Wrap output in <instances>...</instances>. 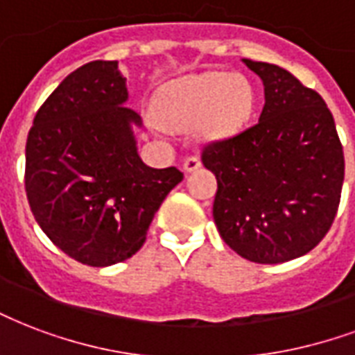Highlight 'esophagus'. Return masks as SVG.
<instances>
[{
	"mask_svg": "<svg viewBox=\"0 0 355 355\" xmlns=\"http://www.w3.org/2000/svg\"><path fill=\"white\" fill-rule=\"evenodd\" d=\"M201 167V159L198 156H188L184 159V171L186 173H191V171H196Z\"/></svg>",
	"mask_w": 355,
	"mask_h": 355,
	"instance_id": "34e87169",
	"label": "esophagus"
}]
</instances>
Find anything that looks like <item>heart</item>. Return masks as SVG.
<instances>
[{
    "mask_svg": "<svg viewBox=\"0 0 355 355\" xmlns=\"http://www.w3.org/2000/svg\"><path fill=\"white\" fill-rule=\"evenodd\" d=\"M248 80L225 71H211L169 84L157 97V122L173 131H188L201 124L207 139L237 133L252 112Z\"/></svg>",
    "mask_w": 355,
    "mask_h": 355,
    "instance_id": "b5f03b06",
    "label": "heart"
}]
</instances>
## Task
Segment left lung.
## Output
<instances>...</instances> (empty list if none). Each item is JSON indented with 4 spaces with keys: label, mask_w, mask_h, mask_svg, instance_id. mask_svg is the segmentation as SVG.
<instances>
[{
    "label": "left lung",
    "mask_w": 355,
    "mask_h": 355,
    "mask_svg": "<svg viewBox=\"0 0 355 355\" xmlns=\"http://www.w3.org/2000/svg\"><path fill=\"white\" fill-rule=\"evenodd\" d=\"M261 80L258 124L205 144L218 182L212 216L220 237L254 263H284L311 252L331 227L345 154L331 111L290 71L243 60Z\"/></svg>",
    "instance_id": "left-lung-1"
}]
</instances>
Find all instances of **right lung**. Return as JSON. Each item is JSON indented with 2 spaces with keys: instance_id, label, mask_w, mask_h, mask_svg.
Wrapping results in <instances>:
<instances>
[{
  "instance_id": "right-lung-1",
  "label": "right lung",
  "mask_w": 355,
  "mask_h": 355,
  "mask_svg": "<svg viewBox=\"0 0 355 355\" xmlns=\"http://www.w3.org/2000/svg\"><path fill=\"white\" fill-rule=\"evenodd\" d=\"M118 62L96 60L62 80L26 141V196L44 235L69 258L107 267L131 258L152 218L184 178L137 154Z\"/></svg>"
}]
</instances>
